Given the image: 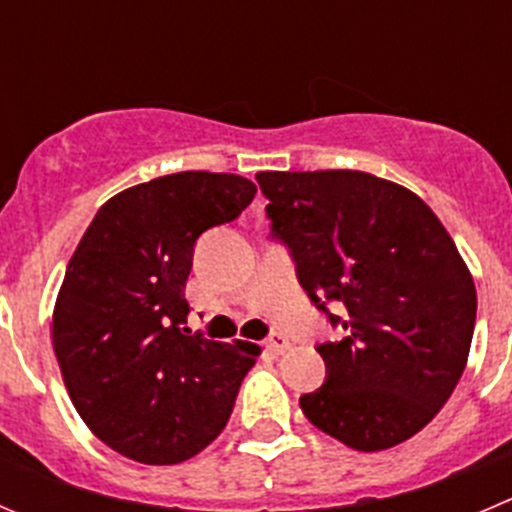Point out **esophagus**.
Returning <instances> with one entry per match:
<instances>
[{
    "instance_id": "obj_1",
    "label": "esophagus",
    "mask_w": 512,
    "mask_h": 512,
    "mask_svg": "<svg viewBox=\"0 0 512 512\" xmlns=\"http://www.w3.org/2000/svg\"><path fill=\"white\" fill-rule=\"evenodd\" d=\"M289 347H291L289 337H286V334H281V332H271L269 339H266V349H269V352H274V354H284Z\"/></svg>"
}]
</instances>
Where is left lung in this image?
<instances>
[{"mask_svg":"<svg viewBox=\"0 0 512 512\" xmlns=\"http://www.w3.org/2000/svg\"><path fill=\"white\" fill-rule=\"evenodd\" d=\"M256 180L301 289L347 332L316 344L326 379L301 394V412L354 450L410 440L450 399L475 332L478 294L455 241L422 198L372 173L269 170Z\"/></svg>","mask_w":512,"mask_h":512,"instance_id":"8db88e82","label":"left lung"}]
</instances>
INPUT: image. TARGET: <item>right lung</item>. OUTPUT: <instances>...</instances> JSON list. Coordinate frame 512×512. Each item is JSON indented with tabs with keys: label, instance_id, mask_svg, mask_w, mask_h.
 <instances>
[{
	"label": "right lung",
	"instance_id": "add662e5",
	"mask_svg": "<svg viewBox=\"0 0 512 512\" xmlns=\"http://www.w3.org/2000/svg\"><path fill=\"white\" fill-rule=\"evenodd\" d=\"M256 196L233 173L186 170L105 203L77 243L52 316L62 379L85 425L120 455L175 465L226 427L256 344L183 329L193 248Z\"/></svg>",
	"mask_w": 512,
	"mask_h": 512
}]
</instances>
